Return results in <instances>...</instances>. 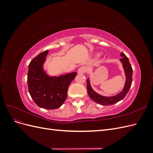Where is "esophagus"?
Here are the masks:
<instances>
[{
	"mask_svg": "<svg viewBox=\"0 0 153 153\" xmlns=\"http://www.w3.org/2000/svg\"><path fill=\"white\" fill-rule=\"evenodd\" d=\"M87 71V68L85 66H82L78 69V74H84Z\"/></svg>",
	"mask_w": 153,
	"mask_h": 153,
	"instance_id": "1",
	"label": "esophagus"
}]
</instances>
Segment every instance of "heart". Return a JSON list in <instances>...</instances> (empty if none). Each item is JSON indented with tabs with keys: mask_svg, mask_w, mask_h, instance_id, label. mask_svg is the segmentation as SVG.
Instances as JSON below:
<instances>
[{
	"mask_svg": "<svg viewBox=\"0 0 153 153\" xmlns=\"http://www.w3.org/2000/svg\"><path fill=\"white\" fill-rule=\"evenodd\" d=\"M101 55V53H97V55H98V56H100Z\"/></svg>",
	"mask_w": 153,
	"mask_h": 153,
	"instance_id": "b5f03b06",
	"label": "heart"
}]
</instances>
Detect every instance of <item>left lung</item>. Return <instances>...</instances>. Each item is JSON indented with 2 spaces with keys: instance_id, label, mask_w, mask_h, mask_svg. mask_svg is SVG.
<instances>
[{
  "instance_id": "8db88e82",
  "label": "left lung",
  "mask_w": 153,
  "mask_h": 153,
  "mask_svg": "<svg viewBox=\"0 0 153 153\" xmlns=\"http://www.w3.org/2000/svg\"><path fill=\"white\" fill-rule=\"evenodd\" d=\"M121 59H120L119 61L123 64V67L124 71L125 76H126V81H125V84L124 86L123 89L121 92H120L119 94L112 96H103L95 92L91 85L89 78L87 80V93L89 94L90 98L94 101L95 102L98 103L101 105H114L119 102V101L122 100L124 97L126 96L127 93L129 91V88H130L132 83V73L133 69L129 63L128 57L123 53H121Z\"/></svg>"
}]
</instances>
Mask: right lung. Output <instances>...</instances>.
<instances>
[{"label": "right lung", "mask_w": 153, "mask_h": 153, "mask_svg": "<svg viewBox=\"0 0 153 153\" xmlns=\"http://www.w3.org/2000/svg\"><path fill=\"white\" fill-rule=\"evenodd\" d=\"M48 50L40 53L29 65L27 83L29 94L35 103L41 108L52 110L59 108L65 101L69 84L77 75L76 72L59 76H51L43 65Z\"/></svg>", "instance_id": "1"}]
</instances>
